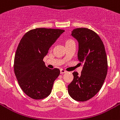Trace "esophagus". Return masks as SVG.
Returning <instances> with one entry per match:
<instances>
[{
	"label": "esophagus",
	"mask_w": 120,
	"mask_h": 120,
	"mask_svg": "<svg viewBox=\"0 0 120 120\" xmlns=\"http://www.w3.org/2000/svg\"><path fill=\"white\" fill-rule=\"evenodd\" d=\"M65 73H67V71H66L65 70H63V69H60V73L63 74Z\"/></svg>",
	"instance_id": "34e87169"
}]
</instances>
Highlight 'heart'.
Listing matches in <instances>:
<instances>
[{
	"instance_id": "1",
	"label": "heart",
	"mask_w": 120,
	"mask_h": 120,
	"mask_svg": "<svg viewBox=\"0 0 120 120\" xmlns=\"http://www.w3.org/2000/svg\"><path fill=\"white\" fill-rule=\"evenodd\" d=\"M70 41H71V40H69V41H68L67 42H70Z\"/></svg>"
}]
</instances>
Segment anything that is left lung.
<instances>
[{
  "instance_id": "8db88e82",
  "label": "left lung",
  "mask_w": 120,
  "mask_h": 120,
  "mask_svg": "<svg viewBox=\"0 0 120 120\" xmlns=\"http://www.w3.org/2000/svg\"><path fill=\"white\" fill-rule=\"evenodd\" d=\"M71 36L78 42V59L82 70L81 75L73 73L74 79L68 86V91L74 100L84 102L101 90L107 74V58L103 42L94 31L76 28Z\"/></svg>"
}]
</instances>
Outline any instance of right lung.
Returning a JSON list of instances; mask_svg holds the SVG:
<instances>
[{"label":"right lung","instance_id":"add662e5","mask_svg":"<svg viewBox=\"0 0 120 120\" xmlns=\"http://www.w3.org/2000/svg\"><path fill=\"white\" fill-rule=\"evenodd\" d=\"M64 31L36 28L26 33L19 42L15 56V74L21 89L32 99H44L51 93L60 71L47 68L43 58Z\"/></svg>","mask_w":120,"mask_h":120}]
</instances>
